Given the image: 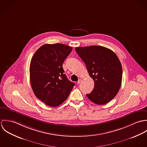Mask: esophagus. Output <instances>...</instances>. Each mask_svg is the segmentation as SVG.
<instances>
[{
    "instance_id": "34e87169",
    "label": "esophagus",
    "mask_w": 147,
    "mask_h": 147,
    "mask_svg": "<svg viewBox=\"0 0 147 147\" xmlns=\"http://www.w3.org/2000/svg\"><path fill=\"white\" fill-rule=\"evenodd\" d=\"M82 79H79V80L78 81L77 83L78 84H79L80 83H81V82H82Z\"/></svg>"
}]
</instances>
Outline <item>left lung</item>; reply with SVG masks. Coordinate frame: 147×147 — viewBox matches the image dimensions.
Segmentation results:
<instances>
[{
	"instance_id": "8db88e82",
	"label": "left lung",
	"mask_w": 147,
	"mask_h": 147,
	"mask_svg": "<svg viewBox=\"0 0 147 147\" xmlns=\"http://www.w3.org/2000/svg\"><path fill=\"white\" fill-rule=\"evenodd\" d=\"M75 51L84 62L94 83L87 97L97 105L110 102L118 93L122 79V68L117 55L101 46L78 47Z\"/></svg>"
}]
</instances>
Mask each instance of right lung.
Returning <instances> with one entry per match:
<instances>
[{
    "mask_svg": "<svg viewBox=\"0 0 147 147\" xmlns=\"http://www.w3.org/2000/svg\"><path fill=\"white\" fill-rule=\"evenodd\" d=\"M72 48L61 44H45L33 55L30 80L35 96L46 105L58 106L67 98L75 83L64 74L63 62Z\"/></svg>",
    "mask_w": 147,
    "mask_h": 147,
    "instance_id": "add662e5",
    "label": "right lung"
}]
</instances>
